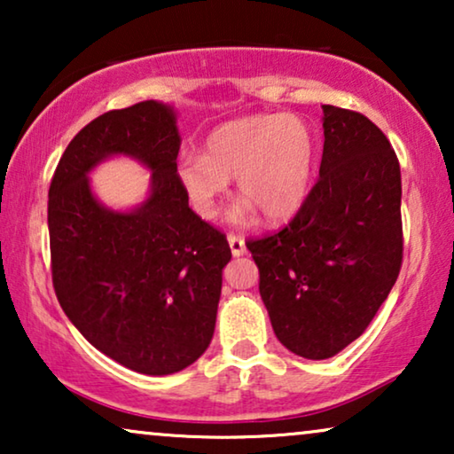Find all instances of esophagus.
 <instances>
[{"label":"esophagus","mask_w":454,"mask_h":454,"mask_svg":"<svg viewBox=\"0 0 454 454\" xmlns=\"http://www.w3.org/2000/svg\"><path fill=\"white\" fill-rule=\"evenodd\" d=\"M227 241H229V247H231L233 256H244V254H246V239L241 238V235L229 233Z\"/></svg>","instance_id":"obj_1"}]
</instances>
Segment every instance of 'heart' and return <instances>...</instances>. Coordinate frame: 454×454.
Segmentation results:
<instances>
[{
	"label": "heart",
	"mask_w": 454,
	"mask_h": 454,
	"mask_svg": "<svg viewBox=\"0 0 454 454\" xmlns=\"http://www.w3.org/2000/svg\"><path fill=\"white\" fill-rule=\"evenodd\" d=\"M316 167V136L295 114L250 115L223 123L204 140L202 154L184 153L176 177L192 208L204 219L219 215L229 179L238 177L246 198L233 219L241 223L254 208L266 221L294 216L306 200Z\"/></svg>",
	"instance_id": "obj_1"
}]
</instances>
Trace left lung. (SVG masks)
<instances>
[{
	"label": "left lung",
	"mask_w": 454,
	"mask_h": 454,
	"mask_svg": "<svg viewBox=\"0 0 454 454\" xmlns=\"http://www.w3.org/2000/svg\"><path fill=\"white\" fill-rule=\"evenodd\" d=\"M320 179L294 221L247 241L277 339L306 359L353 343L399 277L401 167L368 117L322 105Z\"/></svg>",
	"instance_id": "1"
}]
</instances>
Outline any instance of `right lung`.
<instances>
[{
  "instance_id": "1",
  "label": "right lung",
  "mask_w": 454,
  "mask_h": 454,
  "mask_svg": "<svg viewBox=\"0 0 454 454\" xmlns=\"http://www.w3.org/2000/svg\"><path fill=\"white\" fill-rule=\"evenodd\" d=\"M182 136L173 105L107 111L74 136L49 188L53 287L61 309L105 356L148 376L188 368L215 333L225 235L188 207L176 177ZM128 156L152 171L145 203L114 211L88 173Z\"/></svg>"
}]
</instances>
